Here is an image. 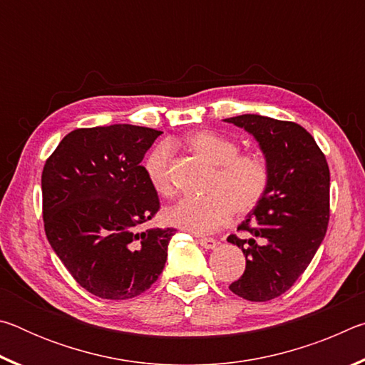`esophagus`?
Wrapping results in <instances>:
<instances>
[{
  "label": "esophagus",
  "mask_w": 365,
  "mask_h": 365,
  "mask_svg": "<svg viewBox=\"0 0 365 365\" xmlns=\"http://www.w3.org/2000/svg\"><path fill=\"white\" fill-rule=\"evenodd\" d=\"M197 243H200L202 248H206V250H214L215 246H217V242H215L214 238H206V237L197 238Z\"/></svg>",
  "instance_id": "34e87169"
}]
</instances>
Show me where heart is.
Listing matches in <instances>:
<instances>
[{
    "instance_id": "obj_1",
    "label": "heart",
    "mask_w": 365,
    "mask_h": 365,
    "mask_svg": "<svg viewBox=\"0 0 365 365\" xmlns=\"http://www.w3.org/2000/svg\"><path fill=\"white\" fill-rule=\"evenodd\" d=\"M191 151L215 165L206 193L200 200H183L165 211V220L183 230H217L235 215H246L264 200L270 183V163L261 151L240 153L238 141L214 130H197L187 137ZM172 148L159 143L146 154L143 170L151 187L163 196L174 193L170 178Z\"/></svg>"
}]
</instances>
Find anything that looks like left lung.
<instances>
[{
  "instance_id": "1",
  "label": "left lung",
  "mask_w": 365,
  "mask_h": 365,
  "mask_svg": "<svg viewBox=\"0 0 365 365\" xmlns=\"http://www.w3.org/2000/svg\"><path fill=\"white\" fill-rule=\"evenodd\" d=\"M245 128L270 163V183L264 200L227 242L242 248L246 269L230 287L248 301L279 298L311 264L330 219V170L325 154L306 128L294 122L257 114L224 119Z\"/></svg>"
}]
</instances>
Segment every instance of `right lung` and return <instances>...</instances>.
Here are the masks:
<instances>
[{
  "label": "right lung",
  "instance_id": "right-lung-1",
  "mask_svg": "<svg viewBox=\"0 0 365 365\" xmlns=\"http://www.w3.org/2000/svg\"><path fill=\"white\" fill-rule=\"evenodd\" d=\"M160 133L130 123L77 128L43 168L48 242L78 285L98 298H135L168 261L175 228L138 230L159 211L141 160Z\"/></svg>",
  "mask_w": 365,
  "mask_h": 365
}]
</instances>
